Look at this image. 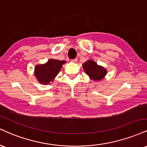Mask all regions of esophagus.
Instances as JSON below:
<instances>
[{"label":"esophagus","mask_w":147,"mask_h":147,"mask_svg":"<svg viewBox=\"0 0 147 147\" xmlns=\"http://www.w3.org/2000/svg\"><path fill=\"white\" fill-rule=\"evenodd\" d=\"M72 62H74V63H76L77 61V58H75V59H72Z\"/></svg>","instance_id":"esophagus-1"}]
</instances>
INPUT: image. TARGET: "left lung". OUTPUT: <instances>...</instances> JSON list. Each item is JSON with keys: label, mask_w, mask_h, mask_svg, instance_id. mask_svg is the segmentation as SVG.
Wrapping results in <instances>:
<instances>
[{"label": "left lung", "mask_w": 147, "mask_h": 147, "mask_svg": "<svg viewBox=\"0 0 147 147\" xmlns=\"http://www.w3.org/2000/svg\"><path fill=\"white\" fill-rule=\"evenodd\" d=\"M85 72L92 79L95 81L100 80L106 75L107 71L104 68L98 66L93 60H88L83 64Z\"/></svg>", "instance_id": "8db88e82"}]
</instances>
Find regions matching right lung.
<instances>
[{
    "instance_id": "right-lung-1",
    "label": "right lung",
    "mask_w": 147,
    "mask_h": 147,
    "mask_svg": "<svg viewBox=\"0 0 147 147\" xmlns=\"http://www.w3.org/2000/svg\"><path fill=\"white\" fill-rule=\"evenodd\" d=\"M65 61L51 59L44 65L36 66L35 68V77L41 84H48L55 79L59 73Z\"/></svg>"
}]
</instances>
